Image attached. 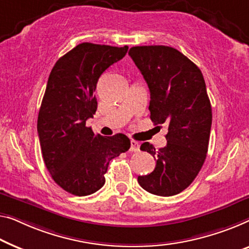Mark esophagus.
Segmentation results:
<instances>
[{
	"mask_svg": "<svg viewBox=\"0 0 249 249\" xmlns=\"http://www.w3.org/2000/svg\"><path fill=\"white\" fill-rule=\"evenodd\" d=\"M131 152H139L140 151V144L136 141H131V148H129Z\"/></svg>",
	"mask_w": 249,
	"mask_h": 249,
	"instance_id": "1",
	"label": "esophagus"
}]
</instances>
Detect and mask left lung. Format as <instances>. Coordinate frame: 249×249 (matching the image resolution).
<instances>
[{
	"instance_id": "left-lung-1",
	"label": "left lung",
	"mask_w": 249,
	"mask_h": 249,
	"mask_svg": "<svg viewBox=\"0 0 249 249\" xmlns=\"http://www.w3.org/2000/svg\"><path fill=\"white\" fill-rule=\"evenodd\" d=\"M128 54L150 89L151 121L168 125L164 147L141 145L157 158V165L137 181L150 194L178 195L196 179L207 157L213 113L205 79L201 70L172 47H133Z\"/></svg>"
}]
</instances>
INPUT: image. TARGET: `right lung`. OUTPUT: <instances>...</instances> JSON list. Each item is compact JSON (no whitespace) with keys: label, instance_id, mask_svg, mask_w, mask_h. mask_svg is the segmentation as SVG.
<instances>
[{"label":"right lung","instance_id":"add662e5","mask_svg":"<svg viewBox=\"0 0 249 249\" xmlns=\"http://www.w3.org/2000/svg\"><path fill=\"white\" fill-rule=\"evenodd\" d=\"M127 49L80 43L62 55L50 72L38 116L40 146L51 178L71 195L99 190L109 161L131 146L124 134L96 135L86 126L97 109L94 92L99 77Z\"/></svg>","mask_w":249,"mask_h":249}]
</instances>
